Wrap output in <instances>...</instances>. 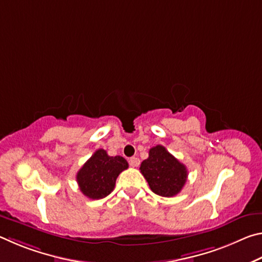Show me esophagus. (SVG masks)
<instances>
[{"instance_id": "1", "label": "esophagus", "mask_w": 262, "mask_h": 262, "mask_svg": "<svg viewBox=\"0 0 262 262\" xmlns=\"http://www.w3.org/2000/svg\"><path fill=\"white\" fill-rule=\"evenodd\" d=\"M129 164H130L132 166H134V167L139 166V165H140V159L137 158V157H132V158L129 159Z\"/></svg>"}]
</instances>
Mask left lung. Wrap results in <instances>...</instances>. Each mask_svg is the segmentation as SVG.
Returning <instances> with one entry per match:
<instances>
[{"mask_svg": "<svg viewBox=\"0 0 262 262\" xmlns=\"http://www.w3.org/2000/svg\"><path fill=\"white\" fill-rule=\"evenodd\" d=\"M140 170L150 189L165 198L178 194L187 180V168L161 144L149 150V157L141 163Z\"/></svg>", "mask_w": 262, "mask_h": 262, "instance_id": "obj_1", "label": "left lung"}]
</instances>
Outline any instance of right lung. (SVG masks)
I'll return each instance as SVG.
<instances>
[{"instance_id": "1", "label": "right lung", "mask_w": 262, "mask_h": 262, "mask_svg": "<svg viewBox=\"0 0 262 262\" xmlns=\"http://www.w3.org/2000/svg\"><path fill=\"white\" fill-rule=\"evenodd\" d=\"M128 163L121 156H108L104 149H98L77 172L76 180L81 192L92 200H99L112 192L115 180Z\"/></svg>"}]
</instances>
